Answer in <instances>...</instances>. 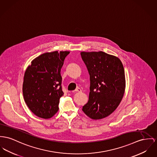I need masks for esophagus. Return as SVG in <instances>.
<instances>
[{
  "label": "esophagus",
  "instance_id": "1",
  "mask_svg": "<svg viewBox=\"0 0 157 157\" xmlns=\"http://www.w3.org/2000/svg\"><path fill=\"white\" fill-rule=\"evenodd\" d=\"M73 92H82V90L80 88H77L75 90H74Z\"/></svg>",
  "mask_w": 157,
  "mask_h": 157
}]
</instances>
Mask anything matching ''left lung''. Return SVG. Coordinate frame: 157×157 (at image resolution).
Returning a JSON list of instances; mask_svg holds the SVG:
<instances>
[{
  "instance_id": "1",
  "label": "left lung",
  "mask_w": 157,
  "mask_h": 157,
  "mask_svg": "<svg viewBox=\"0 0 157 157\" xmlns=\"http://www.w3.org/2000/svg\"><path fill=\"white\" fill-rule=\"evenodd\" d=\"M82 58L90 75L89 101L83 106L84 114L100 120L112 114L124 94V70L120 59L99 52H82Z\"/></svg>"
}]
</instances>
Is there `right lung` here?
Wrapping results in <instances>:
<instances>
[{
    "label": "right lung",
    "instance_id": "add662e5",
    "mask_svg": "<svg viewBox=\"0 0 157 157\" xmlns=\"http://www.w3.org/2000/svg\"><path fill=\"white\" fill-rule=\"evenodd\" d=\"M68 51L43 53L25 70L22 85L24 101L32 113L48 119L58 111L63 96L61 69Z\"/></svg>",
    "mask_w": 157,
    "mask_h": 157
}]
</instances>
